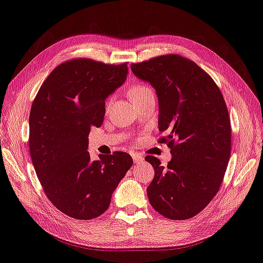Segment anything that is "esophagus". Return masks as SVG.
I'll return each mask as SVG.
<instances>
[{"label":"esophagus","mask_w":263,"mask_h":263,"mask_svg":"<svg viewBox=\"0 0 263 263\" xmlns=\"http://www.w3.org/2000/svg\"><path fill=\"white\" fill-rule=\"evenodd\" d=\"M132 158H133V161H134V163H136V164H139L142 160H143V158L140 156V155H138V154H133L132 155Z\"/></svg>","instance_id":"obj_1"}]
</instances>
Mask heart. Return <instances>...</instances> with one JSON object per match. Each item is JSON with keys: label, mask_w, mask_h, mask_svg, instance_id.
I'll return each instance as SVG.
<instances>
[{"label": "heart", "mask_w": 263, "mask_h": 263, "mask_svg": "<svg viewBox=\"0 0 263 263\" xmlns=\"http://www.w3.org/2000/svg\"><path fill=\"white\" fill-rule=\"evenodd\" d=\"M153 89L146 85V84H143V83H140V84H135L133 85L131 88H130V91H129V98L130 100L131 99H138L140 97H143L147 93L152 92Z\"/></svg>", "instance_id": "b5f03b06"}]
</instances>
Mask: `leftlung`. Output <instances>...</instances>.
<instances>
[{"instance_id": "1", "label": "left lung", "mask_w": 263, "mask_h": 263, "mask_svg": "<svg viewBox=\"0 0 263 263\" xmlns=\"http://www.w3.org/2000/svg\"><path fill=\"white\" fill-rule=\"evenodd\" d=\"M159 101V131L172 159L164 167L147 156L155 177L147 188L152 206L173 220L191 218L218 192L231 154V124L220 90L193 61L179 54L131 64Z\"/></svg>"}]
</instances>
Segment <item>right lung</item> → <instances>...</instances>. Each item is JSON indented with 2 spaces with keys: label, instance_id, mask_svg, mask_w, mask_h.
I'll return each mask as SVG.
<instances>
[{
  "label": "right lung",
  "instance_id": "add662e5",
  "mask_svg": "<svg viewBox=\"0 0 263 263\" xmlns=\"http://www.w3.org/2000/svg\"><path fill=\"white\" fill-rule=\"evenodd\" d=\"M127 64L68 60L48 75L33 101L29 118L32 163L45 195L72 218L89 220L103 214L132 166L127 153L91 161L87 151L90 128L101 127L105 100L125 82Z\"/></svg>",
  "mask_w": 263,
  "mask_h": 263
}]
</instances>
